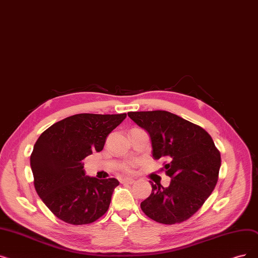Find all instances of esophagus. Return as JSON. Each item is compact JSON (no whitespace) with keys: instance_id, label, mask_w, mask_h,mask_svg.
Segmentation results:
<instances>
[{"instance_id":"1","label":"esophagus","mask_w":258,"mask_h":258,"mask_svg":"<svg viewBox=\"0 0 258 258\" xmlns=\"http://www.w3.org/2000/svg\"><path fill=\"white\" fill-rule=\"evenodd\" d=\"M120 182H121V183H128V184H133L134 182H135V180H134V179H132V178H123V179H121Z\"/></svg>"}]
</instances>
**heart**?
I'll return each mask as SVG.
<instances>
[{
  "label": "heart",
  "mask_w": 258,
  "mask_h": 258,
  "mask_svg": "<svg viewBox=\"0 0 258 258\" xmlns=\"http://www.w3.org/2000/svg\"><path fill=\"white\" fill-rule=\"evenodd\" d=\"M134 166H135V163H130L128 165H126L124 167V171L127 172V173H132L133 170H134Z\"/></svg>",
  "instance_id": "heart-1"
}]
</instances>
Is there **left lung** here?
I'll return each instance as SVG.
<instances>
[{
	"label": "left lung",
	"instance_id": "8db88e82",
	"mask_svg": "<svg viewBox=\"0 0 258 258\" xmlns=\"http://www.w3.org/2000/svg\"><path fill=\"white\" fill-rule=\"evenodd\" d=\"M128 117L148 132L154 159H167V187L152 184L151 195L140 207L151 219L180 223L203 207L215 188L221 165L220 153L209 134L194 123L166 110L130 111Z\"/></svg>",
	"mask_w": 258,
	"mask_h": 258
}]
</instances>
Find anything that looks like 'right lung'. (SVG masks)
Segmentation results:
<instances>
[{
    "label": "right lung",
    "mask_w": 258,
    "mask_h": 258,
    "mask_svg": "<svg viewBox=\"0 0 258 258\" xmlns=\"http://www.w3.org/2000/svg\"><path fill=\"white\" fill-rule=\"evenodd\" d=\"M126 114H78L44 131L30 155L35 188L59 219L79 226L92 223L108 210L119 185L115 178L85 176L83 160L103 150L108 134Z\"/></svg>",
    "instance_id": "add662e5"
}]
</instances>
